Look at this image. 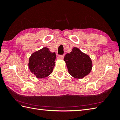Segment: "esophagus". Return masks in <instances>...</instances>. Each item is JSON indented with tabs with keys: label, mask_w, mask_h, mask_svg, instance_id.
<instances>
[{
	"label": "esophagus",
	"mask_w": 120,
	"mask_h": 120,
	"mask_svg": "<svg viewBox=\"0 0 120 120\" xmlns=\"http://www.w3.org/2000/svg\"><path fill=\"white\" fill-rule=\"evenodd\" d=\"M64 58V55H59L57 57V59L60 60V59H63Z\"/></svg>",
	"instance_id": "34e87169"
}]
</instances>
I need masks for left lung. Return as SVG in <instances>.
Returning <instances> with one entry per match:
<instances>
[{
	"instance_id": "left-lung-1",
	"label": "left lung",
	"mask_w": 120,
	"mask_h": 120,
	"mask_svg": "<svg viewBox=\"0 0 120 120\" xmlns=\"http://www.w3.org/2000/svg\"><path fill=\"white\" fill-rule=\"evenodd\" d=\"M64 60L70 74L76 78H82L90 73L92 62L88 55L77 47L65 55Z\"/></svg>"
}]
</instances>
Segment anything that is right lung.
Returning a JSON list of instances; mask_svg holds the SVG:
<instances>
[{
  "instance_id": "add662e5",
  "label": "right lung",
  "mask_w": 120,
  "mask_h": 120,
  "mask_svg": "<svg viewBox=\"0 0 120 120\" xmlns=\"http://www.w3.org/2000/svg\"><path fill=\"white\" fill-rule=\"evenodd\" d=\"M56 57L55 52H51L47 47L37 51L29 59L30 71L38 78L47 77L52 72Z\"/></svg>"
}]
</instances>
